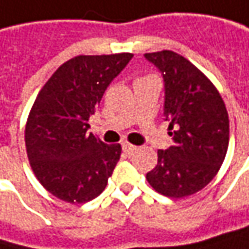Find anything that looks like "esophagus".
Listing matches in <instances>:
<instances>
[{
    "label": "esophagus",
    "instance_id": "esophagus-1",
    "mask_svg": "<svg viewBox=\"0 0 249 249\" xmlns=\"http://www.w3.org/2000/svg\"><path fill=\"white\" fill-rule=\"evenodd\" d=\"M123 149H124L126 154H131V152H134V151L137 149V147L132 145V144H129V142H124V144H123Z\"/></svg>",
    "mask_w": 249,
    "mask_h": 249
}]
</instances>
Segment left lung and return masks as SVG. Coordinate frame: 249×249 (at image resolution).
<instances>
[{"label":"left lung","mask_w":249,"mask_h":249,"mask_svg":"<svg viewBox=\"0 0 249 249\" xmlns=\"http://www.w3.org/2000/svg\"><path fill=\"white\" fill-rule=\"evenodd\" d=\"M165 81L164 114L171 120L174 145L158 151V164L147 174L157 192L184 198L207 187L219 171L230 142L225 104L210 78L174 51L148 53Z\"/></svg>","instance_id":"obj_1"}]
</instances>
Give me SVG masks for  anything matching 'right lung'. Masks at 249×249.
<instances>
[{"label": "right lung", "instance_id": "1", "mask_svg": "<svg viewBox=\"0 0 249 249\" xmlns=\"http://www.w3.org/2000/svg\"><path fill=\"white\" fill-rule=\"evenodd\" d=\"M134 54L78 55L64 62L35 98L25 124L30 165L54 196L84 204L101 194L120 157V144L88 134V118Z\"/></svg>", "mask_w": 249, "mask_h": 249}]
</instances>
